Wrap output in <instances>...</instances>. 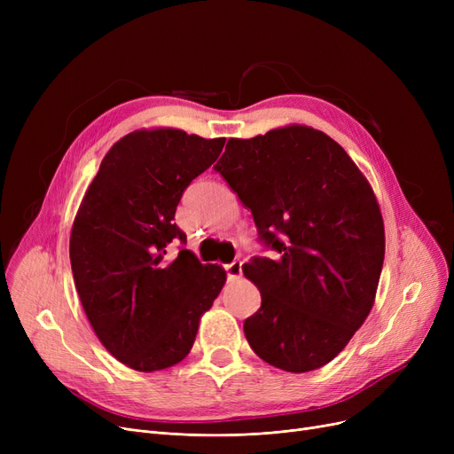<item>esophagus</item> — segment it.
Listing matches in <instances>:
<instances>
[{"instance_id": "1", "label": "esophagus", "mask_w": 454, "mask_h": 454, "mask_svg": "<svg viewBox=\"0 0 454 454\" xmlns=\"http://www.w3.org/2000/svg\"><path fill=\"white\" fill-rule=\"evenodd\" d=\"M226 274H228V279H239L241 274H243V263L241 261H233V263L226 265Z\"/></svg>"}]
</instances>
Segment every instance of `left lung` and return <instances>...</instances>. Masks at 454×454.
<instances>
[{
    "label": "left lung",
    "instance_id": "left-lung-1",
    "mask_svg": "<svg viewBox=\"0 0 454 454\" xmlns=\"http://www.w3.org/2000/svg\"><path fill=\"white\" fill-rule=\"evenodd\" d=\"M215 171L278 252L243 265L261 293L245 320L250 348L285 372L322 368L373 307L385 224L372 185L335 139L303 125L228 139Z\"/></svg>",
    "mask_w": 454,
    "mask_h": 454
}]
</instances>
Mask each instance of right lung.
<instances>
[{"label": "right lung", "mask_w": 454, "mask_h": 454, "mask_svg": "<svg viewBox=\"0 0 454 454\" xmlns=\"http://www.w3.org/2000/svg\"><path fill=\"white\" fill-rule=\"evenodd\" d=\"M224 137L178 129L136 130L114 143L75 215L69 259L84 313L101 344L137 372L178 364L200 317L224 287L219 265L182 248L175 224L184 189L219 158Z\"/></svg>", "instance_id": "right-lung-1"}]
</instances>
